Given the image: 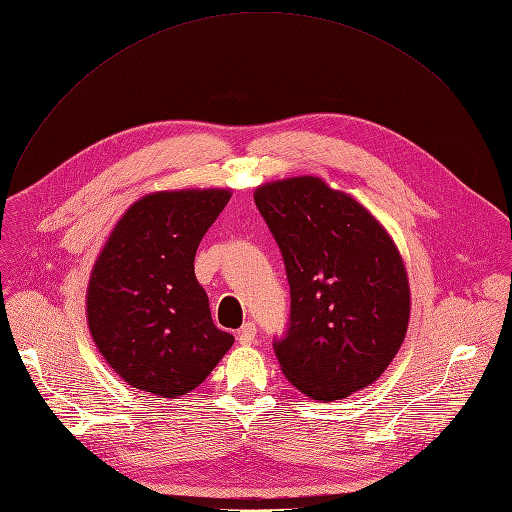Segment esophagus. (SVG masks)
I'll return each instance as SVG.
<instances>
[{
  "label": "esophagus",
  "mask_w": 512,
  "mask_h": 512,
  "mask_svg": "<svg viewBox=\"0 0 512 512\" xmlns=\"http://www.w3.org/2000/svg\"><path fill=\"white\" fill-rule=\"evenodd\" d=\"M255 335H257V327H255V322H247L245 327L239 331L237 339H239V343H241V345H251V343L255 341Z\"/></svg>",
  "instance_id": "1"
}]
</instances>
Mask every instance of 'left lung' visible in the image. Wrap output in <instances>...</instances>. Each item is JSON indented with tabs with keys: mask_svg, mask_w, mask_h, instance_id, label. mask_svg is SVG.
Returning <instances> with one entry per match:
<instances>
[{
	"mask_svg": "<svg viewBox=\"0 0 512 512\" xmlns=\"http://www.w3.org/2000/svg\"><path fill=\"white\" fill-rule=\"evenodd\" d=\"M253 198L290 282V329L275 343L284 376L322 402L374 384L410 320L408 273L390 232L314 175L261 183Z\"/></svg>",
	"mask_w": 512,
	"mask_h": 512,
	"instance_id": "left-lung-1",
	"label": "left lung"
}]
</instances>
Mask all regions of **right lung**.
<instances>
[{"label":"right lung","mask_w":512,"mask_h":512,"mask_svg":"<svg viewBox=\"0 0 512 512\" xmlns=\"http://www.w3.org/2000/svg\"><path fill=\"white\" fill-rule=\"evenodd\" d=\"M226 188L163 190L130 204L89 273L87 327L130 388L177 398L198 388L235 337L216 329L194 273Z\"/></svg>","instance_id":"1"}]
</instances>
